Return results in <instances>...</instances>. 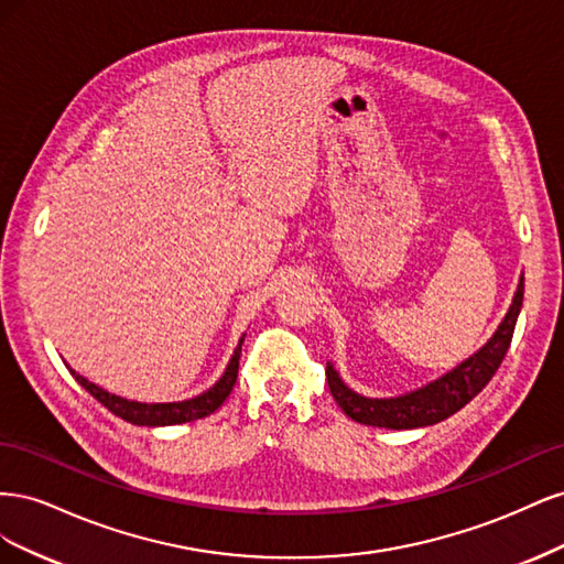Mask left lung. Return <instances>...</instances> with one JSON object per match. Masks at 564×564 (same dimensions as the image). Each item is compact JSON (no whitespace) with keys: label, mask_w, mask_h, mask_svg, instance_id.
<instances>
[{"label":"left lung","mask_w":564,"mask_h":564,"mask_svg":"<svg viewBox=\"0 0 564 564\" xmlns=\"http://www.w3.org/2000/svg\"><path fill=\"white\" fill-rule=\"evenodd\" d=\"M524 296V275H520L513 303L501 319L497 332L491 334L487 344L473 352L468 360L456 365L440 379L425 383L412 392H404L398 398H365L355 392L338 377V371L332 362H327V383L334 400L344 412L365 425H377V429L390 431H406V429H423L456 414L460 406H466L477 392H480L508 352L510 338L516 332V322L522 308Z\"/></svg>","instance_id":"1"}]
</instances>
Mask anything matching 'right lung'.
Returning <instances> with one entry per match:
<instances>
[{
	"instance_id": "right-lung-1",
	"label": "right lung",
	"mask_w": 564,
	"mask_h": 564,
	"mask_svg": "<svg viewBox=\"0 0 564 564\" xmlns=\"http://www.w3.org/2000/svg\"><path fill=\"white\" fill-rule=\"evenodd\" d=\"M242 344L245 336L237 344L230 362L220 377L209 390L199 392V395L191 398V400H181V402H135V400H127L119 398L115 392H108L106 388H100L96 383H91L89 379H84L82 373H77L75 369H70V365H65L70 369V373L75 377V381L91 392V395L108 406L110 412L119 419H124L133 425H150V429H158V425H176V423H185V421H195V419H204L214 414L216 409L226 402V398L230 395V390L237 381V367H240V352H242Z\"/></svg>"
}]
</instances>
